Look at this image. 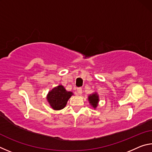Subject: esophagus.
Here are the masks:
<instances>
[{"instance_id": "obj_1", "label": "esophagus", "mask_w": 152, "mask_h": 152, "mask_svg": "<svg viewBox=\"0 0 152 152\" xmlns=\"http://www.w3.org/2000/svg\"><path fill=\"white\" fill-rule=\"evenodd\" d=\"M76 92H77V94L78 95H81L82 93V88H78L76 90Z\"/></svg>"}]
</instances>
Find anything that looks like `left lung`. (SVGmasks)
<instances>
[{"label": "left lung", "instance_id": "1", "mask_svg": "<svg viewBox=\"0 0 152 152\" xmlns=\"http://www.w3.org/2000/svg\"><path fill=\"white\" fill-rule=\"evenodd\" d=\"M88 101L91 107L94 109H96L99 102V96L96 92L90 94L88 96Z\"/></svg>", "mask_w": 152, "mask_h": 152}]
</instances>
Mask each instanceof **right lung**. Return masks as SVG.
<instances>
[{
	"label": "right lung",
	"instance_id": "1",
	"mask_svg": "<svg viewBox=\"0 0 152 152\" xmlns=\"http://www.w3.org/2000/svg\"><path fill=\"white\" fill-rule=\"evenodd\" d=\"M74 94L72 92L67 91L62 85H59L52 88L47 94V101L53 110L63 109L67 102Z\"/></svg>",
	"mask_w": 152,
	"mask_h": 152
}]
</instances>
